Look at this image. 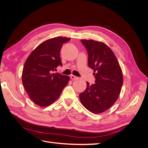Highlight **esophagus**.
Wrapping results in <instances>:
<instances>
[{
    "mask_svg": "<svg viewBox=\"0 0 148 148\" xmlns=\"http://www.w3.org/2000/svg\"><path fill=\"white\" fill-rule=\"evenodd\" d=\"M70 78H71V79L74 80V79H77L78 78V77H76V76H74V75H70Z\"/></svg>",
    "mask_w": 148,
    "mask_h": 148,
    "instance_id": "esophagus-1",
    "label": "esophagus"
}]
</instances>
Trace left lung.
<instances>
[{"instance_id": "left-lung-1", "label": "left lung", "mask_w": 148, "mask_h": 148, "mask_svg": "<svg viewBox=\"0 0 148 148\" xmlns=\"http://www.w3.org/2000/svg\"><path fill=\"white\" fill-rule=\"evenodd\" d=\"M88 53V66L92 70L95 83L89 84L79 94L82 105L94 114L103 112L119 98L123 85V73L113 51L106 44L82 39Z\"/></svg>"}]
</instances>
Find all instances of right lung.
Wrapping results in <instances>:
<instances>
[{"label": "right lung", "mask_w": 148, "mask_h": 148, "mask_svg": "<svg viewBox=\"0 0 148 148\" xmlns=\"http://www.w3.org/2000/svg\"><path fill=\"white\" fill-rule=\"evenodd\" d=\"M70 39L57 37L42 42L30 53L22 72L25 91L34 103L41 107L52 104L60 96L70 77L52 73L62 65L60 52L62 45Z\"/></svg>", "instance_id": "obj_1"}]
</instances>
